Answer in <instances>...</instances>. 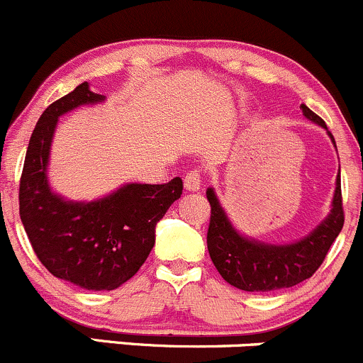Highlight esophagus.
I'll return each instance as SVG.
<instances>
[{"label": "esophagus", "instance_id": "34e87169", "mask_svg": "<svg viewBox=\"0 0 363 363\" xmlns=\"http://www.w3.org/2000/svg\"><path fill=\"white\" fill-rule=\"evenodd\" d=\"M183 183H185V189L186 190H196L201 189V169H190L189 173L183 177Z\"/></svg>", "mask_w": 363, "mask_h": 363}]
</instances>
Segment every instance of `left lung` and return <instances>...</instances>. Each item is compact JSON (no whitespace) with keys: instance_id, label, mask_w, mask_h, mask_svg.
I'll use <instances>...</instances> for the list:
<instances>
[{"instance_id":"1","label":"left lung","mask_w":363,"mask_h":363,"mask_svg":"<svg viewBox=\"0 0 363 363\" xmlns=\"http://www.w3.org/2000/svg\"><path fill=\"white\" fill-rule=\"evenodd\" d=\"M306 118L327 129L315 111L301 104ZM335 147L334 136L327 130ZM211 206L208 227V252L216 271L229 285L245 292H272L290 289L311 278L327 257L332 242L345 225L341 196V173L335 178V192L332 209L327 218L315 230L290 245H269L239 234L230 223L225 209L216 199L213 189L206 190Z\"/></svg>"}]
</instances>
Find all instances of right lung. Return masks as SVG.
<instances>
[{"label": "right lung", "mask_w": 363, "mask_h": 363, "mask_svg": "<svg viewBox=\"0 0 363 363\" xmlns=\"http://www.w3.org/2000/svg\"><path fill=\"white\" fill-rule=\"evenodd\" d=\"M87 82L52 103L29 140L18 209L33 250L50 274L85 290H115L133 278L155 245V225L180 199L183 182L127 183L103 199L74 203L52 192L47 169L59 117L103 103Z\"/></svg>", "instance_id": "add662e5"}]
</instances>
